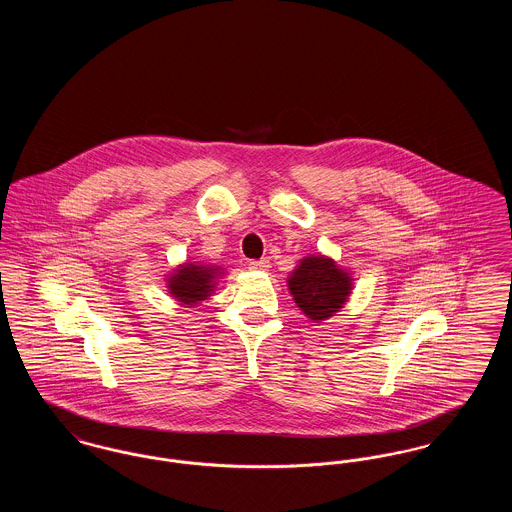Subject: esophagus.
Masks as SVG:
<instances>
[{
    "mask_svg": "<svg viewBox=\"0 0 512 512\" xmlns=\"http://www.w3.org/2000/svg\"><path fill=\"white\" fill-rule=\"evenodd\" d=\"M268 261L267 259H259V261H249V268L251 270H261V272H265V270H268Z\"/></svg>",
    "mask_w": 512,
    "mask_h": 512,
    "instance_id": "1",
    "label": "esophagus"
}]
</instances>
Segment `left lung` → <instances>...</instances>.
Masks as SVG:
<instances>
[{
	"mask_svg": "<svg viewBox=\"0 0 512 512\" xmlns=\"http://www.w3.org/2000/svg\"><path fill=\"white\" fill-rule=\"evenodd\" d=\"M288 290L299 311L313 322L334 317L353 290V278L326 255H307L288 276Z\"/></svg>",
	"mask_w": 512,
	"mask_h": 512,
	"instance_id": "1",
	"label": "left lung"
}]
</instances>
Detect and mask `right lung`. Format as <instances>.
I'll list each match as a JSON object with an SVG mask.
<instances>
[{
    "label": "right lung",
    "mask_w": 512,
    "mask_h": 512,
    "mask_svg": "<svg viewBox=\"0 0 512 512\" xmlns=\"http://www.w3.org/2000/svg\"><path fill=\"white\" fill-rule=\"evenodd\" d=\"M222 267L205 263H182L167 276V290L176 301L194 307L215 292Z\"/></svg>",
    "instance_id": "right-lung-1"
}]
</instances>
